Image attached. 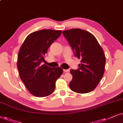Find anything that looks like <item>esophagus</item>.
<instances>
[{
    "label": "esophagus",
    "mask_w": 123,
    "mask_h": 123,
    "mask_svg": "<svg viewBox=\"0 0 123 123\" xmlns=\"http://www.w3.org/2000/svg\"><path fill=\"white\" fill-rule=\"evenodd\" d=\"M63 71L65 72H68L70 71V70L69 69H63Z\"/></svg>",
    "instance_id": "34e87169"
}]
</instances>
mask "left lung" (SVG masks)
I'll return each instance as SVG.
<instances>
[{
	"mask_svg": "<svg viewBox=\"0 0 123 123\" xmlns=\"http://www.w3.org/2000/svg\"><path fill=\"white\" fill-rule=\"evenodd\" d=\"M74 52L81 60L77 70H71L72 80L69 86L72 91L85 94L94 90L103 77L105 56L103 48L94 35L76 28L62 32Z\"/></svg>",
	"mask_w": 123,
	"mask_h": 123,
	"instance_id": "left-lung-1",
	"label": "left lung"
}]
</instances>
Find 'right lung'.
I'll return each mask as SVG.
<instances>
[{
  "mask_svg": "<svg viewBox=\"0 0 123 123\" xmlns=\"http://www.w3.org/2000/svg\"><path fill=\"white\" fill-rule=\"evenodd\" d=\"M61 31L43 29L31 33L18 53L17 68L20 79L33 95L42 98L52 94L56 81L63 73L60 67L42 62L48 48L61 36Z\"/></svg>",
  "mask_w": 123,
  "mask_h": 123,
  "instance_id": "1",
  "label": "right lung"
}]
</instances>
